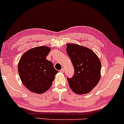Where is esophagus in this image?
<instances>
[{"mask_svg":"<svg viewBox=\"0 0 124 124\" xmlns=\"http://www.w3.org/2000/svg\"><path fill=\"white\" fill-rule=\"evenodd\" d=\"M60 72H62V73H64V69H62L61 70H60Z\"/></svg>","mask_w":124,"mask_h":124,"instance_id":"obj_1","label":"esophagus"}]
</instances>
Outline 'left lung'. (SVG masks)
<instances>
[{
	"mask_svg": "<svg viewBox=\"0 0 124 124\" xmlns=\"http://www.w3.org/2000/svg\"><path fill=\"white\" fill-rule=\"evenodd\" d=\"M66 52L74 69L72 78H67L69 86L74 93H89L99 83L101 77V62L91 49L76 44H67Z\"/></svg>",
	"mask_w": 124,
	"mask_h": 124,
	"instance_id": "obj_1",
	"label": "left lung"
}]
</instances>
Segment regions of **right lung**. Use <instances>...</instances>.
<instances>
[{"instance_id": "1", "label": "right lung", "mask_w": 124, "mask_h": 124, "mask_svg": "<svg viewBox=\"0 0 124 124\" xmlns=\"http://www.w3.org/2000/svg\"><path fill=\"white\" fill-rule=\"evenodd\" d=\"M48 46L32 48L23 54L18 63V73L22 82L33 93L42 94L51 87L58 71L46 59L50 52Z\"/></svg>"}]
</instances>
